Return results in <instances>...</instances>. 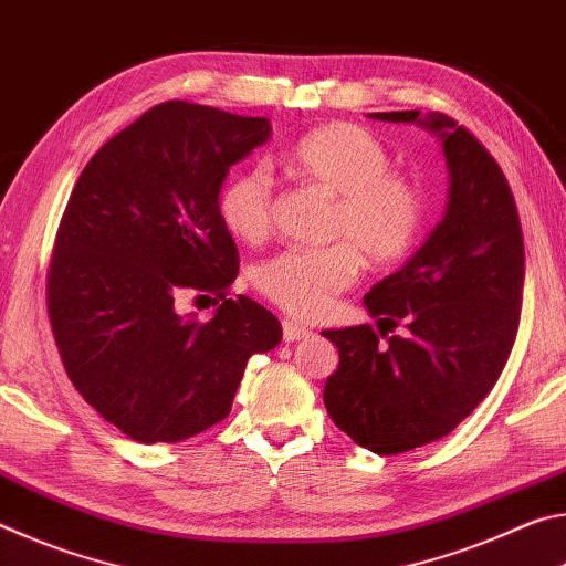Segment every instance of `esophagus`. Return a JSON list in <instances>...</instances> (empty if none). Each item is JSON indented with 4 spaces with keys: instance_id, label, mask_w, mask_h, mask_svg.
<instances>
[{
    "instance_id": "1",
    "label": "esophagus",
    "mask_w": 566,
    "mask_h": 566,
    "mask_svg": "<svg viewBox=\"0 0 566 566\" xmlns=\"http://www.w3.org/2000/svg\"><path fill=\"white\" fill-rule=\"evenodd\" d=\"M282 334H284V342H296V339L312 337V329H306V327H302V324H296V322L284 319L282 322Z\"/></svg>"
}]
</instances>
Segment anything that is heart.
Here are the masks:
<instances>
[{
	"label": "heart",
	"mask_w": 566,
	"mask_h": 566,
	"mask_svg": "<svg viewBox=\"0 0 566 566\" xmlns=\"http://www.w3.org/2000/svg\"><path fill=\"white\" fill-rule=\"evenodd\" d=\"M286 165L306 185L337 195L329 237L322 249H284L256 266L254 282L266 300L302 319L327 314L337 294L357 282L361 260L389 266L417 244L424 197L405 175L391 171V151L369 129L332 122L302 134L286 151ZM227 232L256 244L274 219V179L262 165L227 179L217 199Z\"/></svg>",
	"instance_id": "heart-1"
}]
</instances>
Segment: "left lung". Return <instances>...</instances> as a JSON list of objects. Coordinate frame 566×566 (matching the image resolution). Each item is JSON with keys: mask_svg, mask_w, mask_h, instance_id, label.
I'll use <instances>...</instances> for the list:
<instances>
[{"mask_svg": "<svg viewBox=\"0 0 566 566\" xmlns=\"http://www.w3.org/2000/svg\"><path fill=\"white\" fill-rule=\"evenodd\" d=\"M369 117L434 132L449 167L442 222L364 296L382 338L399 321L406 337L381 343L369 324L322 332L339 349L324 385L332 421L389 457L447 437L496 385L520 327L524 239L510 181L467 127L442 112Z\"/></svg>", "mask_w": 566, "mask_h": 566, "instance_id": "obj_1", "label": "left lung"}]
</instances>
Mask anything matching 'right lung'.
<instances>
[{"instance_id":"add662e5","label":"right lung","mask_w":566,"mask_h":566,"mask_svg":"<svg viewBox=\"0 0 566 566\" xmlns=\"http://www.w3.org/2000/svg\"><path fill=\"white\" fill-rule=\"evenodd\" d=\"M270 139L264 117L181 99L157 104L94 155L56 229L46 310L66 377L134 442H181L232 411L252 354L282 324L229 300L239 252L219 217L227 171ZM181 293L222 301L181 318Z\"/></svg>"}]
</instances>
